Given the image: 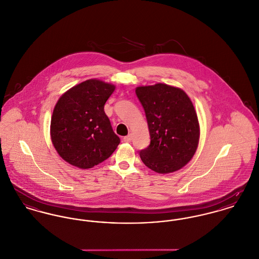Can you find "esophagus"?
<instances>
[{"label":"esophagus","instance_id":"esophagus-1","mask_svg":"<svg viewBox=\"0 0 259 259\" xmlns=\"http://www.w3.org/2000/svg\"><path fill=\"white\" fill-rule=\"evenodd\" d=\"M132 140H133V137H132V135H131V134H130V135H127L126 137H124V138H123V141H125V142H131Z\"/></svg>","mask_w":259,"mask_h":259}]
</instances>
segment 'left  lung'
Listing matches in <instances>:
<instances>
[{
	"label": "left lung",
	"instance_id": "8db88e82",
	"mask_svg": "<svg viewBox=\"0 0 259 259\" xmlns=\"http://www.w3.org/2000/svg\"><path fill=\"white\" fill-rule=\"evenodd\" d=\"M147 119L150 143L140 156L151 170L166 174L188 163L195 154L200 127L194 106L181 89L166 85L138 87Z\"/></svg>",
	"mask_w": 259,
	"mask_h": 259
}]
</instances>
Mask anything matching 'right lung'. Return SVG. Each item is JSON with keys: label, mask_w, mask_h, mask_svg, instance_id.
<instances>
[{"label": "right lung", "mask_w": 259, "mask_h": 259, "mask_svg": "<svg viewBox=\"0 0 259 259\" xmlns=\"http://www.w3.org/2000/svg\"><path fill=\"white\" fill-rule=\"evenodd\" d=\"M115 86L90 79L62 95L52 114L50 135L58 154L76 167L92 168L116 150L120 140L104 111Z\"/></svg>", "instance_id": "obj_1"}]
</instances>
